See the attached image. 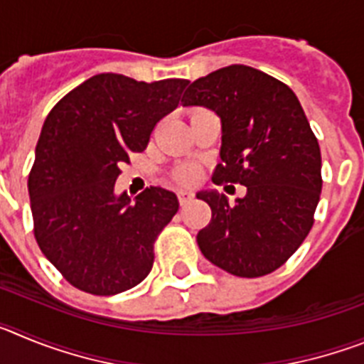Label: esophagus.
Masks as SVG:
<instances>
[{
  "label": "esophagus",
  "instance_id": "1",
  "mask_svg": "<svg viewBox=\"0 0 364 364\" xmlns=\"http://www.w3.org/2000/svg\"><path fill=\"white\" fill-rule=\"evenodd\" d=\"M193 198H195V193L193 191H178V200L182 205H186L188 202H191Z\"/></svg>",
  "mask_w": 364,
  "mask_h": 364
}]
</instances>
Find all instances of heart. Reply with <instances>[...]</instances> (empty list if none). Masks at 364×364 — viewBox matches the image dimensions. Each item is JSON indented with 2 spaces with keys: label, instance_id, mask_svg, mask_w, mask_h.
Returning <instances> with one entry per match:
<instances>
[{
  "label": "heart",
  "instance_id": "obj_1",
  "mask_svg": "<svg viewBox=\"0 0 364 364\" xmlns=\"http://www.w3.org/2000/svg\"><path fill=\"white\" fill-rule=\"evenodd\" d=\"M198 176V171L197 167L191 166V164H188V166H182L176 171V178L180 180V182H184V184H191V182H195Z\"/></svg>",
  "mask_w": 364,
  "mask_h": 364
}]
</instances>
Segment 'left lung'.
Listing matches in <instances>:
<instances>
[{"label":"left lung","mask_w":364,"mask_h":364,"mask_svg":"<svg viewBox=\"0 0 364 364\" xmlns=\"http://www.w3.org/2000/svg\"><path fill=\"white\" fill-rule=\"evenodd\" d=\"M182 104L220 117L222 162L211 180L246 186L235 202L198 193L211 208V222L197 235L200 252L237 277L275 272L310 233L323 188L319 142L301 102L269 74L230 65L195 80Z\"/></svg>","instance_id":"obj_1"}]
</instances>
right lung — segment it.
<instances>
[{
    "mask_svg": "<svg viewBox=\"0 0 364 364\" xmlns=\"http://www.w3.org/2000/svg\"><path fill=\"white\" fill-rule=\"evenodd\" d=\"M188 80L136 82L104 73L67 92L45 118L28 173L34 237L69 284L92 295L131 290L149 275L154 242L178 211L160 186L114 195L122 164L142 153L176 109Z\"/></svg>",
    "mask_w": 364,
    "mask_h": 364,
    "instance_id": "1",
    "label": "right lung"
}]
</instances>
